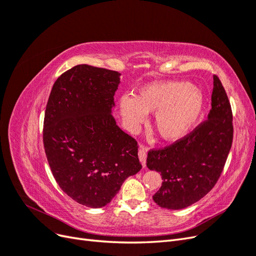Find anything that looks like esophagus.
<instances>
[{"mask_svg":"<svg viewBox=\"0 0 256 256\" xmlns=\"http://www.w3.org/2000/svg\"><path fill=\"white\" fill-rule=\"evenodd\" d=\"M138 158H140L141 164L143 166V168H145L146 166V158H147V148L145 146L141 145L138 147Z\"/></svg>","mask_w":256,"mask_h":256,"instance_id":"1","label":"esophagus"}]
</instances>
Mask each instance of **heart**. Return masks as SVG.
I'll list each match as a JSON object with an SVG mask.
<instances>
[{"instance_id": "b5f03b06", "label": "heart", "mask_w": 256, "mask_h": 256, "mask_svg": "<svg viewBox=\"0 0 256 256\" xmlns=\"http://www.w3.org/2000/svg\"><path fill=\"white\" fill-rule=\"evenodd\" d=\"M205 108L203 92L188 82L166 81L145 85L134 98L122 97L120 114L130 127L154 114V126L164 141L175 142L187 136L196 128Z\"/></svg>"}]
</instances>
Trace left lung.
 Instances as JSON below:
<instances>
[{"instance_id":"1","label":"left lung","mask_w":256,"mask_h":256,"mask_svg":"<svg viewBox=\"0 0 256 256\" xmlns=\"http://www.w3.org/2000/svg\"><path fill=\"white\" fill-rule=\"evenodd\" d=\"M233 114L221 81L214 76L212 110L206 120L182 140L150 150L146 166L160 172L162 184L154 203L166 209L194 204L218 182L233 143Z\"/></svg>"}]
</instances>
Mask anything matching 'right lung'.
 I'll list each match as a JSON object with an SVG mask.
<instances>
[{
	"mask_svg": "<svg viewBox=\"0 0 256 256\" xmlns=\"http://www.w3.org/2000/svg\"><path fill=\"white\" fill-rule=\"evenodd\" d=\"M118 72L76 65L54 82L46 106L44 147L51 172L68 196L100 208L142 168L138 142L112 116Z\"/></svg>",
	"mask_w": 256,
	"mask_h": 256,
	"instance_id": "add662e5",
	"label": "right lung"
}]
</instances>
